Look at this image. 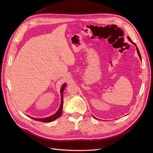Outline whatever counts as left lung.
Here are the masks:
<instances>
[{
    "mask_svg": "<svg viewBox=\"0 0 153 153\" xmlns=\"http://www.w3.org/2000/svg\"><path fill=\"white\" fill-rule=\"evenodd\" d=\"M128 40H129V41H131V42H132V43H133V44H134V45H135V46H136V47H137L136 45V44H135V43H134V42H133V41L131 40V39H130V38H129V37H128ZM136 49H137V53H138V54H139V56L140 59H141V56H140V52H139V49H138V48H137V47L136 48ZM94 118H95V117H94Z\"/></svg>",
    "mask_w": 153,
    "mask_h": 153,
    "instance_id": "left-lung-1",
    "label": "left lung"
}]
</instances>
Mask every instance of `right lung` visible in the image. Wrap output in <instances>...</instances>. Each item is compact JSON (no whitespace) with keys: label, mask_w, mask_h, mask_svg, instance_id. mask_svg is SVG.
Masks as SVG:
<instances>
[{"label":"right lung","mask_w":153,"mask_h":153,"mask_svg":"<svg viewBox=\"0 0 153 153\" xmlns=\"http://www.w3.org/2000/svg\"><path fill=\"white\" fill-rule=\"evenodd\" d=\"M65 86H66V83H64L62 88L60 89V94H61V103H60V106L59 108L58 111L54 114H53V116H50V117H46V118H40V119H39V118H33V117H31L33 119L35 120H37V121H39V122H52L54 120H56V119H57L58 117H59L61 114H62V108H63V90L65 88ZM29 117V116H28Z\"/></svg>","instance_id":"add662e5"}]
</instances>
